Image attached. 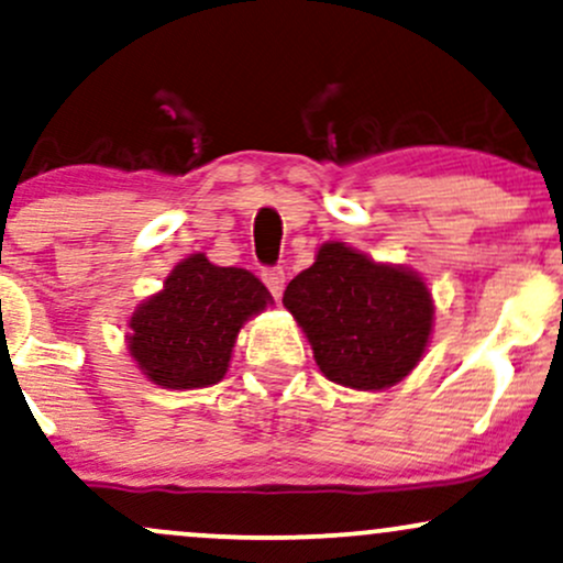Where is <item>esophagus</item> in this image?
<instances>
[{"mask_svg": "<svg viewBox=\"0 0 563 563\" xmlns=\"http://www.w3.org/2000/svg\"><path fill=\"white\" fill-rule=\"evenodd\" d=\"M262 280H264V286H267L269 294H273L275 299H280L283 286H286V269H283V267H264L262 269Z\"/></svg>", "mask_w": 563, "mask_h": 563, "instance_id": "34e87169", "label": "esophagus"}]
</instances>
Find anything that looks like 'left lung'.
<instances>
[{
    "mask_svg": "<svg viewBox=\"0 0 563 563\" xmlns=\"http://www.w3.org/2000/svg\"><path fill=\"white\" fill-rule=\"evenodd\" d=\"M283 303L307 333L320 371L352 389L397 384L421 360L431 333L429 288L407 269L325 243L288 283Z\"/></svg>",
    "mask_w": 563,
    "mask_h": 563,
    "instance_id": "left-lung-1",
    "label": "left lung"
}]
</instances>
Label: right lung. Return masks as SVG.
I'll list each match as a JSON object with an SVG mask.
<instances>
[{
  "label": "right lung",
  "instance_id": "add662e5",
  "mask_svg": "<svg viewBox=\"0 0 563 563\" xmlns=\"http://www.w3.org/2000/svg\"><path fill=\"white\" fill-rule=\"evenodd\" d=\"M269 299L245 269L217 267L192 254L132 314L129 352L158 386L203 389L222 380L243 320L262 312Z\"/></svg>",
  "mask_w": 563,
  "mask_h": 563
}]
</instances>
